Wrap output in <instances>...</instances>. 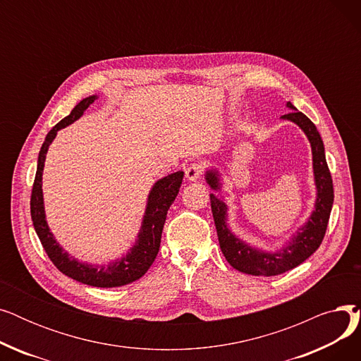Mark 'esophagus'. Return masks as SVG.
Segmentation results:
<instances>
[{
    "label": "esophagus",
    "mask_w": 361,
    "mask_h": 361,
    "mask_svg": "<svg viewBox=\"0 0 361 361\" xmlns=\"http://www.w3.org/2000/svg\"><path fill=\"white\" fill-rule=\"evenodd\" d=\"M203 173V165L200 162H193L185 168V178L190 181H196Z\"/></svg>",
    "instance_id": "esophagus-1"
}]
</instances>
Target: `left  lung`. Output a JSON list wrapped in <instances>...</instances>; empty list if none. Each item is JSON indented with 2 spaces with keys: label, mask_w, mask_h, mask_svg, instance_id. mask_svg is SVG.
<instances>
[{
  "label": "left lung",
  "mask_w": 361,
  "mask_h": 361,
  "mask_svg": "<svg viewBox=\"0 0 361 361\" xmlns=\"http://www.w3.org/2000/svg\"><path fill=\"white\" fill-rule=\"evenodd\" d=\"M287 105L294 111L282 116V118L298 124L310 140L313 152L314 180L317 187L314 212L312 214L309 222L302 226L300 233H297V235L293 238L288 247L283 249L281 253H263L249 247L247 244H244L241 240L235 238L230 233L225 222L226 206L222 200L211 195L214 221L216 226L221 250L225 259L228 260V263L237 271L255 276L279 275L290 269H294L300 263L309 259L319 249L322 241H324L334 203V183L325 158L324 142H322L319 131L316 126L310 121V118H307L302 112L297 111L291 102H288ZM206 180L211 184L214 190H218L219 180L215 171H207Z\"/></svg>",
  "instance_id": "obj_1"
}]
</instances>
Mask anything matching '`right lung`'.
Wrapping results in <instances>:
<instances>
[{
  "instance_id": "1",
  "label": "right lung",
  "mask_w": 361,
  "mask_h": 361,
  "mask_svg": "<svg viewBox=\"0 0 361 361\" xmlns=\"http://www.w3.org/2000/svg\"><path fill=\"white\" fill-rule=\"evenodd\" d=\"M94 99H97V97H89L80 101L73 108L70 116H67L59 124H55L47 135L45 142L39 152V158H37V169H36V176L32 187V196H30V215H32L35 231L44 245V250L47 252L48 257L55 264L56 269L75 281L86 283V286L99 287V288H112V287L126 286V283L139 279L147 272L150 264L154 263L159 252L161 235H162V228L166 219V212L169 209V206L174 203L180 192L184 173L183 171H177V173L159 180L154 185V188H152L147 199L146 214L142 225V231L139 234V240L135 247H133L130 253L126 257H123L120 262L111 263L106 268L97 269L90 267V264L79 263L73 257H68V255L63 252L59 243L54 240L45 221L42 184H41L42 171H44L45 155L51 142L56 136V131L78 120L83 114V111Z\"/></svg>"
}]
</instances>
